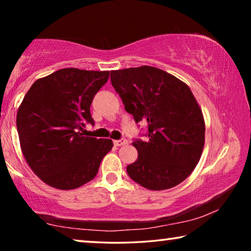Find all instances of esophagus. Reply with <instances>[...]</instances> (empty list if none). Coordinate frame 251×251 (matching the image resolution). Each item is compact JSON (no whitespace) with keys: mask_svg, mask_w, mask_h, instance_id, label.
I'll return each instance as SVG.
<instances>
[{"mask_svg":"<svg viewBox=\"0 0 251 251\" xmlns=\"http://www.w3.org/2000/svg\"><path fill=\"white\" fill-rule=\"evenodd\" d=\"M127 143V141L125 138H121V139H117V141H114V145L115 146H123V145H125V144Z\"/></svg>","mask_w":251,"mask_h":251,"instance_id":"1","label":"esophagus"}]
</instances>
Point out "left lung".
Segmentation results:
<instances>
[{
	"label": "left lung",
	"instance_id": "8db88e82",
	"mask_svg": "<svg viewBox=\"0 0 251 251\" xmlns=\"http://www.w3.org/2000/svg\"><path fill=\"white\" fill-rule=\"evenodd\" d=\"M110 82L136 123L147 124V141L136 138V161L126 171L151 190L184 181L201 159L205 122L190 88L175 76L151 66L110 72Z\"/></svg>",
	"mask_w": 251,
	"mask_h": 251
}]
</instances>
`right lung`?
Segmentation results:
<instances>
[{
	"mask_svg": "<svg viewBox=\"0 0 251 251\" xmlns=\"http://www.w3.org/2000/svg\"><path fill=\"white\" fill-rule=\"evenodd\" d=\"M109 72L62 69L34 82L16 115L21 148L28 166L45 184L70 190L91 181L110 139L87 137L85 123L94 125L93 99Z\"/></svg>",
	"mask_w": 251,
	"mask_h": 251,
	"instance_id": "obj_1",
	"label": "right lung"
}]
</instances>
